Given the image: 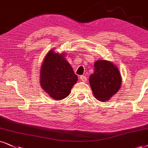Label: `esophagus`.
<instances>
[{"label":"esophagus","mask_w":148,"mask_h":148,"mask_svg":"<svg viewBox=\"0 0 148 148\" xmlns=\"http://www.w3.org/2000/svg\"><path fill=\"white\" fill-rule=\"evenodd\" d=\"M80 80H81V81H83V82L87 81V77H86L85 76H83V75L80 76Z\"/></svg>","instance_id":"1"}]
</instances>
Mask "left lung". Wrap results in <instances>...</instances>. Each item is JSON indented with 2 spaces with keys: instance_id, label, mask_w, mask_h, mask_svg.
<instances>
[{
  "instance_id": "left-lung-1",
  "label": "left lung",
  "mask_w": 148,
  "mask_h": 148,
  "mask_svg": "<svg viewBox=\"0 0 148 148\" xmlns=\"http://www.w3.org/2000/svg\"><path fill=\"white\" fill-rule=\"evenodd\" d=\"M89 83L95 98L104 102L109 100L120 88V73L110 61L98 60L94 63V70L89 76Z\"/></svg>"
}]
</instances>
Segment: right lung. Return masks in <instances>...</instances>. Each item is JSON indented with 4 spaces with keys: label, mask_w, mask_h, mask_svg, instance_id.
I'll return each instance as SVG.
<instances>
[{
    "label": "right lung",
    "mask_w": 148,
    "mask_h": 148,
    "mask_svg": "<svg viewBox=\"0 0 148 148\" xmlns=\"http://www.w3.org/2000/svg\"><path fill=\"white\" fill-rule=\"evenodd\" d=\"M63 56L50 50L45 57L41 69V86L56 100L66 98L78 80L72 66Z\"/></svg>",
    "instance_id": "obj_1"
}]
</instances>
